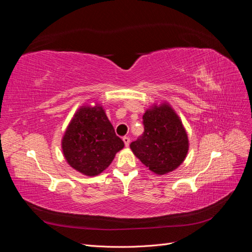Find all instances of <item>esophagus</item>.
I'll use <instances>...</instances> for the list:
<instances>
[{
  "instance_id": "1",
  "label": "esophagus",
  "mask_w": 252,
  "mask_h": 252,
  "mask_svg": "<svg viewBox=\"0 0 252 252\" xmlns=\"http://www.w3.org/2000/svg\"><path fill=\"white\" fill-rule=\"evenodd\" d=\"M123 141H124V143H125V146L128 147L129 144H130V138H129V136H124Z\"/></svg>"
}]
</instances>
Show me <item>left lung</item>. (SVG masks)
Wrapping results in <instances>:
<instances>
[{
  "label": "left lung",
  "mask_w": 252,
  "mask_h": 252,
  "mask_svg": "<svg viewBox=\"0 0 252 252\" xmlns=\"http://www.w3.org/2000/svg\"><path fill=\"white\" fill-rule=\"evenodd\" d=\"M144 132L130 144L136 158L157 174L168 173L184 161L188 136L177 113L168 104L155 105L143 116Z\"/></svg>",
  "instance_id": "left-lung-1"
}]
</instances>
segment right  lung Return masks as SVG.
Instances as JSON below:
<instances>
[{"label":"right lung","mask_w":252,"mask_h":252,"mask_svg":"<svg viewBox=\"0 0 252 252\" xmlns=\"http://www.w3.org/2000/svg\"><path fill=\"white\" fill-rule=\"evenodd\" d=\"M124 142L114 132L102 106H83L74 114L62 140L67 163L79 172L94 177L111 164Z\"/></svg>","instance_id":"right-lung-1"}]
</instances>
